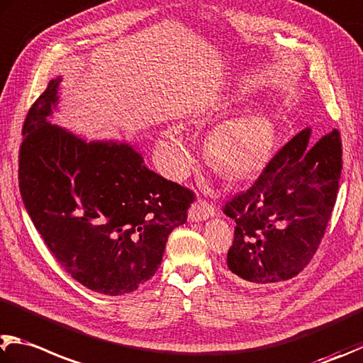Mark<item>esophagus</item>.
<instances>
[{
    "label": "esophagus",
    "instance_id": "esophagus-1",
    "mask_svg": "<svg viewBox=\"0 0 363 363\" xmlns=\"http://www.w3.org/2000/svg\"><path fill=\"white\" fill-rule=\"evenodd\" d=\"M216 216V209L208 204L206 201H195L192 206L189 209V220L190 222H201V220H206L209 217H214Z\"/></svg>",
    "mask_w": 363,
    "mask_h": 363
}]
</instances>
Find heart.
I'll use <instances>...</instances> for the list:
<instances>
[{
  "label": "heart",
  "instance_id": "1",
  "mask_svg": "<svg viewBox=\"0 0 363 363\" xmlns=\"http://www.w3.org/2000/svg\"><path fill=\"white\" fill-rule=\"evenodd\" d=\"M211 160L222 173L246 177L265 167L273 147V127L257 113H245L217 125L209 136ZM155 155L163 173L179 179L192 164V154L176 130H164L155 143Z\"/></svg>",
  "mask_w": 363,
  "mask_h": 363
}]
</instances>
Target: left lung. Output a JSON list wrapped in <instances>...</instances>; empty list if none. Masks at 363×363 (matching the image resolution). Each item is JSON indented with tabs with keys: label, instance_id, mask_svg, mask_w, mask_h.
<instances>
[{
	"label": "left lung",
	"instance_id": "1",
	"mask_svg": "<svg viewBox=\"0 0 363 363\" xmlns=\"http://www.w3.org/2000/svg\"><path fill=\"white\" fill-rule=\"evenodd\" d=\"M311 133H296L254 186L223 208L236 222L227 273L238 284L287 281L315 254L337 201L341 141L335 128L315 143Z\"/></svg>",
	"mask_w": 363,
	"mask_h": 363
}]
</instances>
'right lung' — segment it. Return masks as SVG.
<instances>
[{"label":"right lung","mask_w":363,"mask_h":363,"mask_svg":"<svg viewBox=\"0 0 363 363\" xmlns=\"http://www.w3.org/2000/svg\"><path fill=\"white\" fill-rule=\"evenodd\" d=\"M62 76L23 123L18 186L33 225L58 263L90 291H136L160 267L194 194L144 164L127 141L91 140L52 122Z\"/></svg>","instance_id":"1"}]
</instances>
